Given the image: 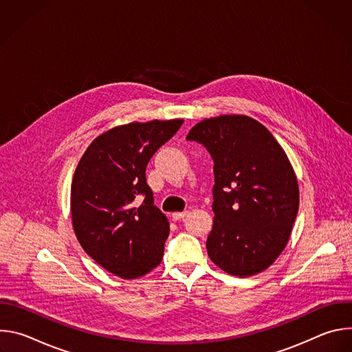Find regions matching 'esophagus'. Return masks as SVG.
<instances>
[{
  "instance_id": "34e87169",
  "label": "esophagus",
  "mask_w": 352,
  "mask_h": 352,
  "mask_svg": "<svg viewBox=\"0 0 352 352\" xmlns=\"http://www.w3.org/2000/svg\"><path fill=\"white\" fill-rule=\"evenodd\" d=\"M188 214V212H175L173 213V219L177 221V220H182L185 216Z\"/></svg>"
}]
</instances>
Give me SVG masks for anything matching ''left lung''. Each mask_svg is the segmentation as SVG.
Returning <instances> with one entry per match:
<instances>
[{"label":"left lung","mask_w":352,"mask_h":352,"mask_svg":"<svg viewBox=\"0 0 352 352\" xmlns=\"http://www.w3.org/2000/svg\"><path fill=\"white\" fill-rule=\"evenodd\" d=\"M186 139L204 144L214 162L209 258L231 276L263 272L285 248L299 206L298 181L283 147L246 116L204 120Z\"/></svg>","instance_id":"obj_1"}]
</instances>
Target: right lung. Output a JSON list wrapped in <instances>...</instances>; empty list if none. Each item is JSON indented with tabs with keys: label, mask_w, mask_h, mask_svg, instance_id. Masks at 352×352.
I'll return each instance as SVG.
<instances>
[{
	"label": "right lung",
	"mask_w": 352,
	"mask_h": 352,
	"mask_svg": "<svg viewBox=\"0 0 352 352\" xmlns=\"http://www.w3.org/2000/svg\"><path fill=\"white\" fill-rule=\"evenodd\" d=\"M184 120L131 122L97 136L82 156L71 186V214L85 252L121 278L160 265L170 234L155 206L146 167Z\"/></svg>",
	"instance_id": "add662e5"
}]
</instances>
